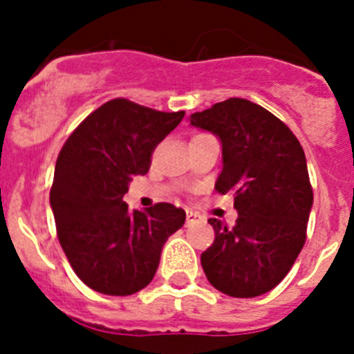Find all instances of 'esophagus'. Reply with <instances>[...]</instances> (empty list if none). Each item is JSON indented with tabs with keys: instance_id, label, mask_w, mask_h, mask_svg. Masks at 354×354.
I'll list each match as a JSON object with an SVG mask.
<instances>
[{
	"instance_id": "obj_1",
	"label": "esophagus",
	"mask_w": 354,
	"mask_h": 354,
	"mask_svg": "<svg viewBox=\"0 0 354 354\" xmlns=\"http://www.w3.org/2000/svg\"><path fill=\"white\" fill-rule=\"evenodd\" d=\"M200 216L196 214V212H193V211H187V216H186V225H192V223H195L196 220H198Z\"/></svg>"
}]
</instances>
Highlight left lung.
<instances>
[{
	"label": "left lung",
	"mask_w": 354,
	"mask_h": 354,
	"mask_svg": "<svg viewBox=\"0 0 354 354\" xmlns=\"http://www.w3.org/2000/svg\"><path fill=\"white\" fill-rule=\"evenodd\" d=\"M220 140V193H232L234 228L211 218L216 239L202 257L214 289L255 298L282 282L306 239L312 195L306 159L292 131L262 106L232 97L189 117Z\"/></svg>",
	"instance_id": "obj_1"
}]
</instances>
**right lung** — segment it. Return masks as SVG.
<instances>
[{
    "mask_svg": "<svg viewBox=\"0 0 354 354\" xmlns=\"http://www.w3.org/2000/svg\"><path fill=\"white\" fill-rule=\"evenodd\" d=\"M183 117L113 99L60 150L49 202L62 248L90 289L129 296L149 286L162 246L186 221V212L167 202L133 212L124 202L134 175L149 171L152 150Z\"/></svg>",
    "mask_w": 354,
    "mask_h": 354,
    "instance_id": "1",
    "label": "right lung"
}]
</instances>
